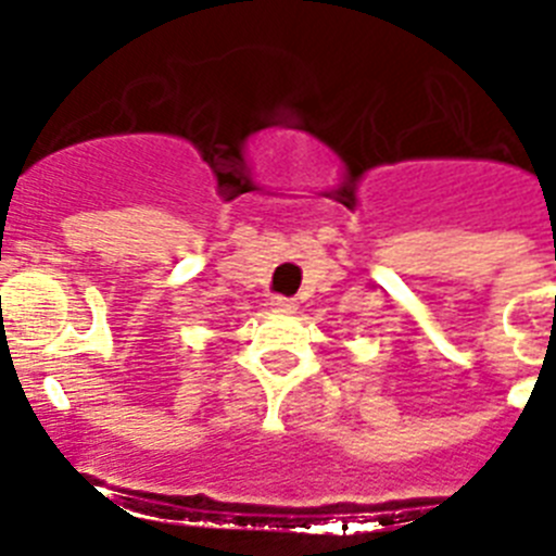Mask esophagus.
<instances>
[{
    "label": "esophagus",
    "instance_id": "esophagus-1",
    "mask_svg": "<svg viewBox=\"0 0 556 556\" xmlns=\"http://www.w3.org/2000/svg\"><path fill=\"white\" fill-rule=\"evenodd\" d=\"M273 312H281V314H292L294 308H298V301L294 298H283V294H278V298H273Z\"/></svg>",
    "mask_w": 556,
    "mask_h": 556
}]
</instances>
